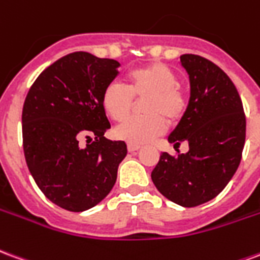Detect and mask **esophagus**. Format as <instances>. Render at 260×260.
<instances>
[{"mask_svg": "<svg viewBox=\"0 0 260 260\" xmlns=\"http://www.w3.org/2000/svg\"><path fill=\"white\" fill-rule=\"evenodd\" d=\"M139 149H141V146H138V145H128V152H136Z\"/></svg>", "mask_w": 260, "mask_h": 260, "instance_id": "esophagus-1", "label": "esophagus"}]
</instances>
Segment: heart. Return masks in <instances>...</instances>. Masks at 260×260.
Masks as SVG:
<instances>
[{"mask_svg": "<svg viewBox=\"0 0 260 260\" xmlns=\"http://www.w3.org/2000/svg\"><path fill=\"white\" fill-rule=\"evenodd\" d=\"M135 100H142L145 115L128 118L114 129L117 139L129 145H143L163 135L167 121L178 122L188 107L177 75L161 62L132 69L126 75V87L119 82H110L102 93L103 110L114 121L126 118Z\"/></svg>", "mask_w": 260, "mask_h": 260, "instance_id": "b5f03b06", "label": "heart"}]
</instances>
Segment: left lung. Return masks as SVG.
<instances>
[{"mask_svg": "<svg viewBox=\"0 0 260 260\" xmlns=\"http://www.w3.org/2000/svg\"><path fill=\"white\" fill-rule=\"evenodd\" d=\"M191 82V99L170 143L184 141L189 152L161 153L152 181L169 201L195 207L223 191L240 166L246 119L237 87L223 69L195 54L181 55Z\"/></svg>", "mask_w": 260, "mask_h": 260, "instance_id": "1", "label": "left lung"}]
</instances>
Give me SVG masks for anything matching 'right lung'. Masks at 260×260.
<instances>
[{"mask_svg":"<svg viewBox=\"0 0 260 260\" xmlns=\"http://www.w3.org/2000/svg\"><path fill=\"white\" fill-rule=\"evenodd\" d=\"M118 67L115 59L71 53L44 69L25 99L26 164L46 198L69 212L102 202L126 156L125 142L104 138L110 122L102 93L118 75Z\"/></svg>","mask_w":260,"mask_h":260,"instance_id":"obj_1","label":"right lung"}]
</instances>
